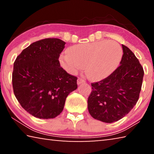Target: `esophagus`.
Masks as SVG:
<instances>
[{
    "label": "esophagus",
    "instance_id": "1",
    "mask_svg": "<svg viewBox=\"0 0 154 154\" xmlns=\"http://www.w3.org/2000/svg\"><path fill=\"white\" fill-rule=\"evenodd\" d=\"M85 81L84 79H83L82 78H78L77 79V84L79 85L81 83H85Z\"/></svg>",
    "mask_w": 154,
    "mask_h": 154
}]
</instances>
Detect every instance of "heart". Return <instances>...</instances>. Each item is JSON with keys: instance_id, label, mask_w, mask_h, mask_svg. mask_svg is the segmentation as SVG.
<instances>
[{"instance_id": "obj_1", "label": "heart", "mask_w": 154, "mask_h": 154, "mask_svg": "<svg viewBox=\"0 0 154 154\" xmlns=\"http://www.w3.org/2000/svg\"><path fill=\"white\" fill-rule=\"evenodd\" d=\"M123 51L118 43L100 41L71 47L60 58L61 65L71 73L86 66L85 72L92 80L108 77L120 63Z\"/></svg>"}]
</instances>
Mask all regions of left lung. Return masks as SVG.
I'll return each mask as SVG.
<instances>
[{
	"instance_id": "8db88e82",
	"label": "left lung",
	"mask_w": 154,
	"mask_h": 154,
	"mask_svg": "<svg viewBox=\"0 0 154 154\" xmlns=\"http://www.w3.org/2000/svg\"><path fill=\"white\" fill-rule=\"evenodd\" d=\"M120 65L105 79L91 83L88 108L93 118L113 123L132 110L139 98L144 71L139 60L122 45Z\"/></svg>"
}]
</instances>
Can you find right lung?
<instances>
[{"label":"right lung","instance_id":"obj_1","mask_svg":"<svg viewBox=\"0 0 154 154\" xmlns=\"http://www.w3.org/2000/svg\"><path fill=\"white\" fill-rule=\"evenodd\" d=\"M65 44L56 38L36 41L14 62V94L21 106L35 118H56L63 110L67 96L77 88V77L62 69L58 60Z\"/></svg>","mask_w":154,"mask_h":154}]
</instances>
